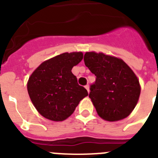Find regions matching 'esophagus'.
Returning <instances> with one entry per match:
<instances>
[{"label": "esophagus", "mask_w": 158, "mask_h": 158, "mask_svg": "<svg viewBox=\"0 0 158 158\" xmlns=\"http://www.w3.org/2000/svg\"><path fill=\"white\" fill-rule=\"evenodd\" d=\"M85 88H86V89H87L88 93H89V85H86V86H85Z\"/></svg>", "instance_id": "1"}]
</instances>
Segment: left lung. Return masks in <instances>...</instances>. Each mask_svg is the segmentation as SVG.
Returning <instances> with one entry per match:
<instances>
[{"label": "left lung", "instance_id": "1", "mask_svg": "<svg viewBox=\"0 0 158 158\" xmlns=\"http://www.w3.org/2000/svg\"><path fill=\"white\" fill-rule=\"evenodd\" d=\"M84 62L96 76L89 97L98 115L109 122L129 116L140 94L139 80L132 69L122 59L103 53L86 52Z\"/></svg>", "mask_w": 158, "mask_h": 158}]
</instances>
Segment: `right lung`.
I'll return each mask as SVG.
<instances>
[{"label": "right lung", "instance_id": "add662e5", "mask_svg": "<svg viewBox=\"0 0 158 158\" xmlns=\"http://www.w3.org/2000/svg\"><path fill=\"white\" fill-rule=\"evenodd\" d=\"M82 57V52L64 53L43 62L32 72L27 83L28 93L44 118L55 122L64 120L88 95L72 72Z\"/></svg>", "mask_w": 158, "mask_h": 158}]
</instances>
